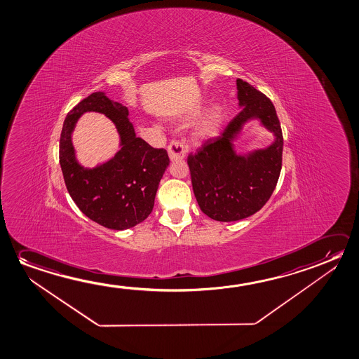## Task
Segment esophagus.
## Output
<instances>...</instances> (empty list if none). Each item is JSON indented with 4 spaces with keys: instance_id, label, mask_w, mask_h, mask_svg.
Listing matches in <instances>:
<instances>
[{
    "instance_id": "34e87169",
    "label": "esophagus",
    "mask_w": 359,
    "mask_h": 359,
    "mask_svg": "<svg viewBox=\"0 0 359 359\" xmlns=\"http://www.w3.org/2000/svg\"><path fill=\"white\" fill-rule=\"evenodd\" d=\"M186 152H187V147L178 141H172L168 146V156L171 161L183 160Z\"/></svg>"
}]
</instances>
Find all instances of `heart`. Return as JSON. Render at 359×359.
Wrapping results in <instances>:
<instances>
[{
  "instance_id": "heart-1",
  "label": "heart",
  "mask_w": 359,
  "mask_h": 359,
  "mask_svg": "<svg viewBox=\"0 0 359 359\" xmlns=\"http://www.w3.org/2000/svg\"><path fill=\"white\" fill-rule=\"evenodd\" d=\"M205 103L199 104L198 107L194 109V114H197L199 111H202V109H205ZM224 116H226V114H224V109H223L222 106H219V104L213 106L205 114L202 121L199 122V125L197 126L196 132H194V136L197 137V138H201V140L215 136L218 130L221 128V126H222Z\"/></svg>"
}]
</instances>
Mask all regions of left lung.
I'll use <instances>...</instances> for the list:
<instances>
[{"mask_svg":"<svg viewBox=\"0 0 359 359\" xmlns=\"http://www.w3.org/2000/svg\"><path fill=\"white\" fill-rule=\"evenodd\" d=\"M237 98L241 112L221 136L207 141L187 160L201 211L219 222L239 221L259 211L273 194L282 168L283 136L273 103L239 79ZM253 119L274 133V142L238 154L233 142Z\"/></svg>","mask_w":359,"mask_h":359,"instance_id":"obj_1","label":"left lung"}]
</instances>
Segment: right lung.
<instances>
[{"label": "right lung", "mask_w": 359, "mask_h": 359, "mask_svg": "<svg viewBox=\"0 0 359 359\" xmlns=\"http://www.w3.org/2000/svg\"><path fill=\"white\" fill-rule=\"evenodd\" d=\"M86 111L104 114L121 136L119 152L92 169L80 165L72 143L75 123ZM60 165L69 196L81 212L103 227L123 231L143 222L152 212L170 158L165 149L151 147L136 136L126 106L104 92H95L74 106L63 122Z\"/></svg>", "instance_id": "add662e5"}]
</instances>
